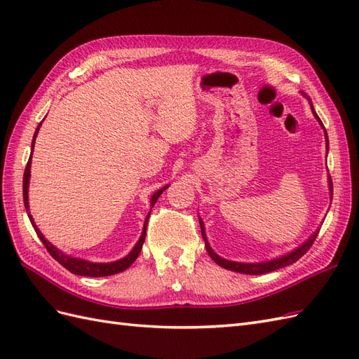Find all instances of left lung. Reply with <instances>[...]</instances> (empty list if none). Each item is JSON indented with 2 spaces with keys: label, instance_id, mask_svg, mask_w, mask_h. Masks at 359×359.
I'll return each mask as SVG.
<instances>
[{
  "label": "left lung",
  "instance_id": "left-lung-1",
  "mask_svg": "<svg viewBox=\"0 0 359 359\" xmlns=\"http://www.w3.org/2000/svg\"><path fill=\"white\" fill-rule=\"evenodd\" d=\"M302 95L306 97V99L309 100L314 118L318 119V123H319L320 127L323 128L325 140H327V153H328L330 144H328V133H327V130H325V127H323V124H322V121H320V118L318 116L316 111H314V107H313V103H311V100H310V97H309L307 94H304V93H302ZM328 187H330V198L332 199V181H331V177H330V175H328ZM199 223H201L202 238H203V241H205V248H206V252H208V255L211 256V259L214 260V262H215L217 265H220V266L224 268V269L235 271V273H241V274H250V276L266 274V273H271V271H276V269H280V268L287 266V265H290V264H293V262H297V260H298L301 256H304V253H306L307 250L311 247V244L314 243V240H316V236H318V233H319V229H318L316 232H313L311 236L309 238L307 241H304L299 247H297L295 250H293V252H289V253H286V255H283V256L276 257V259H271V260H266V262L245 264V262H233V260H227V259H224V257L217 255V253L214 252V250L211 248V245H210V243H208V238H206L205 224H203V222L201 220V217H199Z\"/></svg>",
  "mask_w": 359,
  "mask_h": 359
}]
</instances>
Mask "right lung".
I'll use <instances>...</instances> for the list:
<instances>
[{"instance_id": "obj_1", "label": "right lung", "mask_w": 359, "mask_h": 359, "mask_svg": "<svg viewBox=\"0 0 359 359\" xmlns=\"http://www.w3.org/2000/svg\"><path fill=\"white\" fill-rule=\"evenodd\" d=\"M40 126L41 123L37 126L36 128V133H34V137H32V142H31V156H29V160L27 163V168H25V172H24V203H25V210L28 212V219L32 224V227H34V231L37 233V236L40 238V241L45 244L46 250L49 252V255L57 260V262H60L64 268L69 269L72 274H76V276H85V277H106V276H112V274H118V273H123V271H126L130 265H132L135 260L137 259L140 250H142V245H144V241H145V235H147V224H148V219H149V214H151V210L147 215L145 219V223H144V229H142V233H140V238L137 240V243L135 244V247L132 248V252H130L127 256H124L123 259L119 260H115V262H107V264H102V262H90V260H85V259H79V257H73L70 255H66L64 252H61L60 248H57L55 245H53L52 243H49L45 235H43L40 232L39 227L36 226V222L34 219H32V215L29 214V203H28V187H29V177H31V157H32V151H34V144H36V137H37V133L40 130ZM169 186H165L161 187L160 190H157L153 196H151V208H153L154 203L157 202V199L160 198V194L165 191Z\"/></svg>"}]
</instances>
